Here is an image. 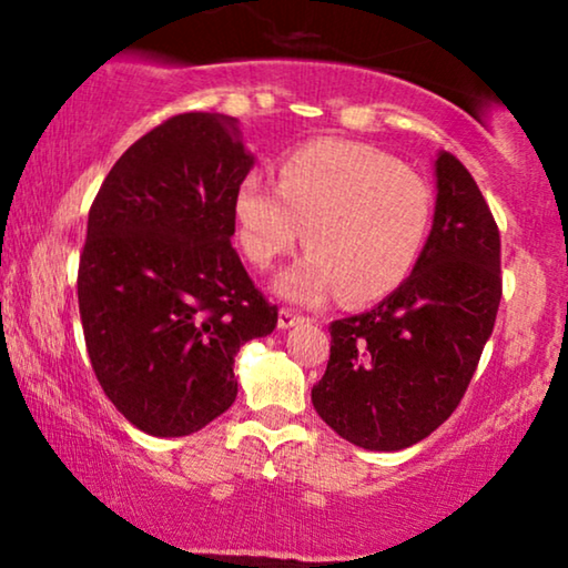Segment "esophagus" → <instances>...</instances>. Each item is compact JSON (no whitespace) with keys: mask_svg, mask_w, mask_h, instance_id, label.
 I'll return each mask as SVG.
<instances>
[{"mask_svg":"<svg viewBox=\"0 0 568 568\" xmlns=\"http://www.w3.org/2000/svg\"><path fill=\"white\" fill-rule=\"evenodd\" d=\"M300 321H305V317H302L297 310H292V307L278 310V328H292V325H297Z\"/></svg>","mask_w":568,"mask_h":568,"instance_id":"34e87169","label":"esophagus"}]
</instances>
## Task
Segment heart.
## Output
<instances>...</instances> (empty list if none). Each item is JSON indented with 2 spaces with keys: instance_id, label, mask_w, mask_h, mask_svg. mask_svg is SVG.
<instances>
[{
  "instance_id": "obj_1",
  "label": "heart",
  "mask_w": 568,
  "mask_h": 568,
  "mask_svg": "<svg viewBox=\"0 0 568 568\" xmlns=\"http://www.w3.org/2000/svg\"><path fill=\"white\" fill-rule=\"evenodd\" d=\"M232 214L245 258L261 271L305 230L310 253L278 278L284 297L310 305L341 292L364 305L393 294L414 271L429 235L432 193L393 154L317 139L278 162L276 189L245 175Z\"/></svg>"
}]
</instances>
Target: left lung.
I'll use <instances>...</instances> for the list:
<instances>
[{"mask_svg":"<svg viewBox=\"0 0 568 568\" xmlns=\"http://www.w3.org/2000/svg\"><path fill=\"white\" fill-rule=\"evenodd\" d=\"M501 302V237L453 152L437 158V209L414 274L362 315L328 325L313 406L364 449H406L460 406Z\"/></svg>","mask_w":568,"mask_h":568,"instance_id":"obj_1","label":"left lung"}]
</instances>
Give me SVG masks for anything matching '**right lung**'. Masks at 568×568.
Segmentation results:
<instances>
[{"mask_svg": "<svg viewBox=\"0 0 568 568\" xmlns=\"http://www.w3.org/2000/svg\"><path fill=\"white\" fill-rule=\"evenodd\" d=\"M235 119L181 113L136 139L88 216L77 300L92 372L136 429L185 437L237 398L235 354L278 310L240 261Z\"/></svg>", "mask_w": 568, "mask_h": 568, "instance_id": "right-lung-1", "label": "right lung"}]
</instances>
